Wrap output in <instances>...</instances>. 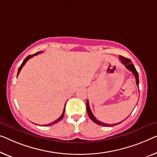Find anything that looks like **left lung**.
<instances>
[{"label": "left lung", "mask_w": 157, "mask_h": 157, "mask_svg": "<svg viewBox=\"0 0 157 157\" xmlns=\"http://www.w3.org/2000/svg\"><path fill=\"white\" fill-rule=\"evenodd\" d=\"M119 58H120L121 61L122 63L125 65V67L127 69L129 70L130 71H131L133 73V75H134L135 78V79H136V85H137V86H139V76H138V72H137L136 69H135V67L134 65H133V64L132 63V61L130 59H128V58H125L123 57V56H119ZM139 92H140V90H139ZM86 111H87V113H88V116H90V118H91V120H92L93 122H94L95 123L98 124V125H101V126H104V127H112V126H114V125H118V124H120L121 123H122L123 121H121V122H119L118 123H114V124H108V123H105L104 122H101V121H98L97 118H96V117L94 116V114L92 113V111H91V109L90 108V104H89V101L87 100L86 101Z\"/></svg>", "instance_id": "1"}]
</instances>
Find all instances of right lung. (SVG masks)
Instances as JSON below:
<instances>
[{
  "mask_svg": "<svg viewBox=\"0 0 157 157\" xmlns=\"http://www.w3.org/2000/svg\"><path fill=\"white\" fill-rule=\"evenodd\" d=\"M41 53V51H39V52H37V53H34V54H33V55H29V56H28L27 57L25 58V59L24 60V61L22 62V63L21 64V65L20 66V67H19V69H18V72H17V76H18V75H19V73H20V71L21 70H22V67L24 66L25 65V64L26 63V62L29 59V58H32L34 56H36V55H37V54H39V53ZM65 105H66V104H65V106H64V109H63V113H62V115L60 116L59 118H58L57 120H56L55 121H53V122H52V123H49V124H47V125H44V126H49V125H53V124H56V123H58V122H60V121L62 120L63 119V116H64V113H65Z\"/></svg>",
  "mask_w": 157,
  "mask_h": 157,
  "instance_id": "obj_1",
  "label": "right lung"
}]
</instances>
